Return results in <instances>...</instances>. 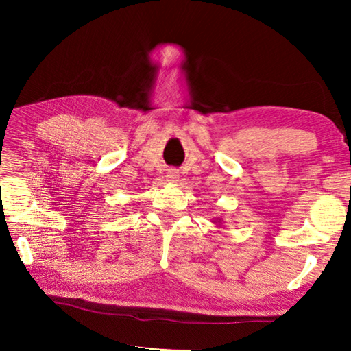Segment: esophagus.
<instances>
[{
    "mask_svg": "<svg viewBox=\"0 0 351 351\" xmlns=\"http://www.w3.org/2000/svg\"><path fill=\"white\" fill-rule=\"evenodd\" d=\"M166 180L169 182H178V181H180V171H178L176 169H169L167 175H166Z\"/></svg>",
    "mask_w": 351,
    "mask_h": 351,
    "instance_id": "esophagus-1",
    "label": "esophagus"
}]
</instances>
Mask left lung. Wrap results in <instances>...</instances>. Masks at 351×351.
<instances>
[{
  "label": "left lung",
  "mask_w": 351,
  "mask_h": 351,
  "mask_svg": "<svg viewBox=\"0 0 351 351\" xmlns=\"http://www.w3.org/2000/svg\"><path fill=\"white\" fill-rule=\"evenodd\" d=\"M214 223H221V219H217V220H215Z\"/></svg>",
  "instance_id": "obj_1"
}]
</instances>
